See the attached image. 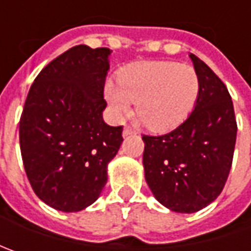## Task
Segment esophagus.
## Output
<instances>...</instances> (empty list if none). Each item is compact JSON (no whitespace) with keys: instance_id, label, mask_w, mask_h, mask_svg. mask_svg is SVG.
Wrapping results in <instances>:
<instances>
[{"instance_id":"1","label":"esophagus","mask_w":251,"mask_h":251,"mask_svg":"<svg viewBox=\"0 0 251 251\" xmlns=\"http://www.w3.org/2000/svg\"><path fill=\"white\" fill-rule=\"evenodd\" d=\"M134 132H135V131L132 130L130 126H126V127H124V130H123V135H124V137H127V135H131V134H134Z\"/></svg>"}]
</instances>
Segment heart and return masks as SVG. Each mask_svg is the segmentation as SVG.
I'll list each match as a JSON object with an SVG mask.
<instances>
[{"mask_svg": "<svg viewBox=\"0 0 251 251\" xmlns=\"http://www.w3.org/2000/svg\"><path fill=\"white\" fill-rule=\"evenodd\" d=\"M200 93V78L193 67L173 61L131 64L117 75V83L104 85V98L116 116L135 103L138 120L151 131L178 127L193 111Z\"/></svg>", "mask_w": 251, "mask_h": 251, "instance_id": "b5f03b06", "label": "heart"}]
</instances>
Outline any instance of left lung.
I'll return each mask as SVG.
<instances>
[{
	"label": "left lung",
	"mask_w": 251,
	"mask_h": 251,
	"mask_svg": "<svg viewBox=\"0 0 251 251\" xmlns=\"http://www.w3.org/2000/svg\"><path fill=\"white\" fill-rule=\"evenodd\" d=\"M200 78L194 110L165 135H142L145 180L162 205L191 214L209 205L226 183L237 124L225 83L197 55L190 54Z\"/></svg>",
	"instance_id": "1"
}]
</instances>
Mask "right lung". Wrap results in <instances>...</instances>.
I'll return each mask as SVG.
<instances>
[{
    "mask_svg": "<svg viewBox=\"0 0 251 251\" xmlns=\"http://www.w3.org/2000/svg\"><path fill=\"white\" fill-rule=\"evenodd\" d=\"M110 53L85 44L67 50L40 71L25 101L19 144L26 176L37 197L63 212L98 200L123 142V126L101 117Z\"/></svg>",
    "mask_w": 251,
    "mask_h": 251,
    "instance_id": "right-lung-1",
    "label": "right lung"
}]
</instances>
